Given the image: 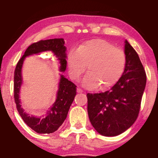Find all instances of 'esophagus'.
<instances>
[{"label":"esophagus","instance_id":"obj_1","mask_svg":"<svg viewBox=\"0 0 158 158\" xmlns=\"http://www.w3.org/2000/svg\"><path fill=\"white\" fill-rule=\"evenodd\" d=\"M77 93H84V91H83V90L81 89H79V88H78V89H77Z\"/></svg>","mask_w":158,"mask_h":158}]
</instances>
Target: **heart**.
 I'll use <instances>...</instances> for the list:
<instances>
[{
	"instance_id": "heart-1",
	"label": "heart",
	"mask_w": 158,
	"mask_h": 158,
	"mask_svg": "<svg viewBox=\"0 0 158 158\" xmlns=\"http://www.w3.org/2000/svg\"><path fill=\"white\" fill-rule=\"evenodd\" d=\"M69 77L78 80L88 65V73L82 80L85 88L104 90L112 86L121 78L126 58L121 49L104 40L88 41L77 49H71L67 58Z\"/></svg>"
}]
</instances>
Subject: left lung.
I'll list each match as a JSON object with an SVG mask.
<instances>
[{
    "instance_id": "1",
    "label": "left lung",
    "mask_w": 158,
    "mask_h": 158,
    "mask_svg": "<svg viewBox=\"0 0 158 158\" xmlns=\"http://www.w3.org/2000/svg\"><path fill=\"white\" fill-rule=\"evenodd\" d=\"M125 68L111 89L100 93H88V114L97 132L115 137L132 126L138 117L146 84V75L139 57L125 40Z\"/></svg>"
}]
</instances>
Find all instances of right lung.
I'll return each instance as SVG.
<instances>
[{
    "mask_svg": "<svg viewBox=\"0 0 158 158\" xmlns=\"http://www.w3.org/2000/svg\"><path fill=\"white\" fill-rule=\"evenodd\" d=\"M67 48L63 38H55L40 40L32 44L26 50L24 55L19 60L16 66L14 76V97L17 108L21 118L25 123L35 132L39 134H50L56 131L68 116L69 107L77 94V86L60 74L56 99L52 106L48 109L42 116H35L24 111L21 106L20 90L23 84L22 67L26 57L44 52H52L57 58L59 71L65 73L67 67Z\"/></svg>",
    "mask_w": 158,
    "mask_h": 158,
    "instance_id": "right-lung-1",
    "label": "right lung"
}]
</instances>
